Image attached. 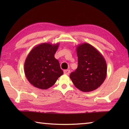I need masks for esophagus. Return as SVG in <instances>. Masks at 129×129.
<instances>
[{
	"label": "esophagus",
	"instance_id": "obj_1",
	"mask_svg": "<svg viewBox=\"0 0 129 129\" xmlns=\"http://www.w3.org/2000/svg\"><path fill=\"white\" fill-rule=\"evenodd\" d=\"M64 73L65 75H69V73H70V70H69V69L64 70Z\"/></svg>",
	"mask_w": 129,
	"mask_h": 129
}]
</instances>
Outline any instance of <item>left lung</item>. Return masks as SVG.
<instances>
[{
    "label": "left lung",
    "mask_w": 129,
    "mask_h": 129,
    "mask_svg": "<svg viewBox=\"0 0 129 129\" xmlns=\"http://www.w3.org/2000/svg\"><path fill=\"white\" fill-rule=\"evenodd\" d=\"M78 67L70 78L77 89L84 92L97 89L103 84L107 74L106 61L101 53L88 43L76 48Z\"/></svg>",
    "instance_id": "8db88e82"
}]
</instances>
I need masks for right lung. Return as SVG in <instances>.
<instances>
[{"label": "right lung", "mask_w": 129, "mask_h": 129, "mask_svg": "<svg viewBox=\"0 0 129 129\" xmlns=\"http://www.w3.org/2000/svg\"><path fill=\"white\" fill-rule=\"evenodd\" d=\"M58 47L59 43H41L28 54L24 63L25 75L30 84L36 88L48 89L63 75L60 63L54 57Z\"/></svg>", "instance_id": "obj_1"}]
</instances>
